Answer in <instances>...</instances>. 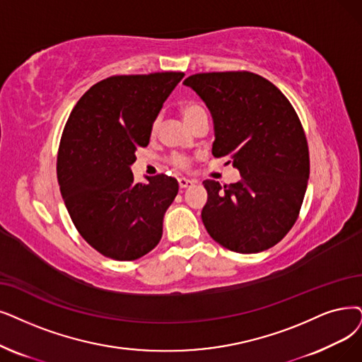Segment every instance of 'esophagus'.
<instances>
[{"instance_id": "esophagus-1", "label": "esophagus", "mask_w": 362, "mask_h": 362, "mask_svg": "<svg viewBox=\"0 0 362 362\" xmlns=\"http://www.w3.org/2000/svg\"><path fill=\"white\" fill-rule=\"evenodd\" d=\"M178 184H180V189H189V187H192V185L196 184V181L187 180V178H180V180H178Z\"/></svg>"}]
</instances>
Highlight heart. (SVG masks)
Returning a JSON list of instances; mask_svg holds the SVG:
<instances>
[{"mask_svg":"<svg viewBox=\"0 0 362 362\" xmlns=\"http://www.w3.org/2000/svg\"><path fill=\"white\" fill-rule=\"evenodd\" d=\"M181 114H182L184 120L189 123V126H192L199 117H202V115H206L204 108L199 107L197 104H185V105H182ZM158 123H160V122H158V119H156L154 123H153V132L157 131ZM170 162L175 165V166H178V168H187V166H189V163H190L189 158L181 156V154H173L172 158H170Z\"/></svg>","mask_w":362,"mask_h":362,"instance_id":"obj_1","label":"heart"}]
</instances>
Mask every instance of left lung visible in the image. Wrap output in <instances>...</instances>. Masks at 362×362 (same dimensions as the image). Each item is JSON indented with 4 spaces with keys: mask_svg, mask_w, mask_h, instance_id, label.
<instances>
[{
    "mask_svg": "<svg viewBox=\"0 0 362 362\" xmlns=\"http://www.w3.org/2000/svg\"><path fill=\"white\" fill-rule=\"evenodd\" d=\"M211 111L212 154L228 157L240 181H204L202 209L211 238L224 248L255 254L291 230L309 180V148L291 103L262 76L248 71L202 72L184 80Z\"/></svg>",
    "mask_w": 362,
    "mask_h": 362,
    "instance_id": "left-lung-1",
    "label": "left lung"
}]
</instances>
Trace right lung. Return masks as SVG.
<instances>
[{"mask_svg":"<svg viewBox=\"0 0 362 362\" xmlns=\"http://www.w3.org/2000/svg\"><path fill=\"white\" fill-rule=\"evenodd\" d=\"M184 72L112 76L71 111L57 151V181L78 233L103 255L132 262L160 242L178 181L158 173L135 182V151Z\"/></svg>","mask_w":362,"mask_h":362,"instance_id":"obj_1","label":"right lung"}]
</instances>
